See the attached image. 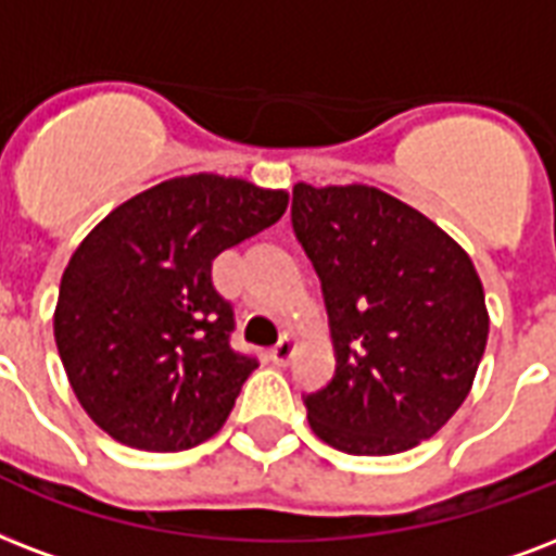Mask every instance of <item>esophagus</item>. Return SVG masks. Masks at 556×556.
<instances>
[{
	"instance_id": "obj_1",
	"label": "esophagus",
	"mask_w": 556,
	"mask_h": 556,
	"mask_svg": "<svg viewBox=\"0 0 556 556\" xmlns=\"http://www.w3.org/2000/svg\"><path fill=\"white\" fill-rule=\"evenodd\" d=\"M291 355H294V338H291V334H282L279 344L270 350V362L279 364V367H286V364L291 362Z\"/></svg>"
}]
</instances>
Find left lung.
<instances>
[{
  "instance_id": "8db88e82",
  "label": "left lung",
  "mask_w": 556,
  "mask_h": 556,
  "mask_svg": "<svg viewBox=\"0 0 556 556\" xmlns=\"http://www.w3.org/2000/svg\"><path fill=\"white\" fill-rule=\"evenodd\" d=\"M291 227L320 279L332 381L303 396L317 438L396 455L460 408L490 317L476 265L408 203L372 186H294Z\"/></svg>"
}]
</instances>
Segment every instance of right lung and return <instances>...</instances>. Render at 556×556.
Here are the masks:
<instances>
[{"label":"right lung","mask_w":556,"mask_h":556,"mask_svg":"<svg viewBox=\"0 0 556 556\" xmlns=\"http://www.w3.org/2000/svg\"><path fill=\"white\" fill-rule=\"evenodd\" d=\"M286 192L218 175L130 198L63 270L54 341L96 426L125 446L184 452L230 417L256 355L232 346L212 260L282 218Z\"/></svg>","instance_id":"obj_1"}]
</instances>
